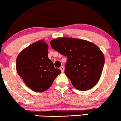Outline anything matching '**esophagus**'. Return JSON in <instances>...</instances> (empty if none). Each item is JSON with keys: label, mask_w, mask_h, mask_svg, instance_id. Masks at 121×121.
<instances>
[{"label": "esophagus", "mask_w": 121, "mask_h": 121, "mask_svg": "<svg viewBox=\"0 0 121 121\" xmlns=\"http://www.w3.org/2000/svg\"><path fill=\"white\" fill-rule=\"evenodd\" d=\"M60 69L62 72H64V67H63V66H61L60 67Z\"/></svg>", "instance_id": "34e87169"}]
</instances>
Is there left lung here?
<instances>
[{
  "label": "left lung",
  "instance_id": "obj_1",
  "mask_svg": "<svg viewBox=\"0 0 121 121\" xmlns=\"http://www.w3.org/2000/svg\"><path fill=\"white\" fill-rule=\"evenodd\" d=\"M51 46L68 58L65 73L76 89L86 91L98 83L105 58L96 45L82 39L59 38L51 40Z\"/></svg>",
  "mask_w": 121,
  "mask_h": 121
}]
</instances>
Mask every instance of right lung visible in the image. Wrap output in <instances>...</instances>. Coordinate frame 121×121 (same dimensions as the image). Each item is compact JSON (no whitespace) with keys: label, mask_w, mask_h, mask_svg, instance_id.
<instances>
[{"label":"right lung","mask_w":121,"mask_h":121,"mask_svg":"<svg viewBox=\"0 0 121 121\" xmlns=\"http://www.w3.org/2000/svg\"><path fill=\"white\" fill-rule=\"evenodd\" d=\"M48 45L43 40L33 43L24 49L16 59V70L27 87L42 92L51 87L61 73L48 58Z\"/></svg>","instance_id":"1"}]
</instances>
